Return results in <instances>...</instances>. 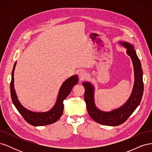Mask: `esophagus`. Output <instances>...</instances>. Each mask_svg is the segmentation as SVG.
Masks as SVG:
<instances>
[{
  "mask_svg": "<svg viewBox=\"0 0 152 152\" xmlns=\"http://www.w3.org/2000/svg\"><path fill=\"white\" fill-rule=\"evenodd\" d=\"M86 75V73L83 70H80L79 72V76L80 77V79H82V78H84Z\"/></svg>",
  "mask_w": 152,
  "mask_h": 152,
  "instance_id": "34e87169",
  "label": "esophagus"
}]
</instances>
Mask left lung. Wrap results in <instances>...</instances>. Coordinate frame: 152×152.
I'll list each match as a JSON object with an SVG mask.
<instances>
[{"mask_svg":"<svg viewBox=\"0 0 152 152\" xmlns=\"http://www.w3.org/2000/svg\"><path fill=\"white\" fill-rule=\"evenodd\" d=\"M119 43L126 48L127 54L130 56L134 68V83L132 93L127 102L121 107L112 111H102L96 107L94 103V86L89 82H82V85L85 88L84 100L90 117L95 122L109 126H119L126 121L140 104L144 89L142 70L134 46L127 42H119Z\"/></svg>","mask_w":152,"mask_h":152,"instance_id":"obj_1","label":"left lung"}]
</instances>
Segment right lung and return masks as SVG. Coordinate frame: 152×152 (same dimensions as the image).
<instances>
[{
    "instance_id": "add662e5",
    "label": "right lung",
    "mask_w": 152,
    "mask_h": 152,
    "mask_svg": "<svg viewBox=\"0 0 152 152\" xmlns=\"http://www.w3.org/2000/svg\"><path fill=\"white\" fill-rule=\"evenodd\" d=\"M16 65V61L14 65L11 73L10 90L12 102L18 111L20 112L27 122L34 126H46L56 122L61 117L63 112V101L70 94L73 87L79 82V77L77 75L69 77L62 84L59 91L56 102L51 109L45 112H36L25 108L18 99L15 89V86H14V72H15Z\"/></svg>"
}]
</instances>
